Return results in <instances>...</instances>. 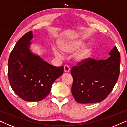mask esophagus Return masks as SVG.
<instances>
[{
  "label": "esophagus",
  "mask_w": 127,
  "mask_h": 127,
  "mask_svg": "<svg viewBox=\"0 0 127 127\" xmlns=\"http://www.w3.org/2000/svg\"><path fill=\"white\" fill-rule=\"evenodd\" d=\"M64 69L65 72H68L70 71V67L68 65H65L64 67Z\"/></svg>",
  "instance_id": "esophagus-1"
}]
</instances>
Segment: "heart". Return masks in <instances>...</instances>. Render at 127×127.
<instances>
[{"label": "heart", "mask_w": 127, "mask_h": 127, "mask_svg": "<svg viewBox=\"0 0 127 127\" xmlns=\"http://www.w3.org/2000/svg\"><path fill=\"white\" fill-rule=\"evenodd\" d=\"M83 45L82 40L79 39L65 40L60 43V48L65 53H71L75 52ZM91 48L89 46L84 47L74 55V59L77 62H82L88 58L91 53ZM53 51L56 56L63 57L64 54L57 47H53Z\"/></svg>", "instance_id": "obj_1"}]
</instances>
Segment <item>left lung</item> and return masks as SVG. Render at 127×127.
I'll list each match as a JSON object with an SVG mask.
<instances>
[{
    "mask_svg": "<svg viewBox=\"0 0 127 127\" xmlns=\"http://www.w3.org/2000/svg\"><path fill=\"white\" fill-rule=\"evenodd\" d=\"M109 55L106 60L88 58L72 67L71 92L77 102L99 103L110 94L119 78L120 55L116 46Z\"/></svg>",
    "mask_w": 127,
    "mask_h": 127,
    "instance_id": "8db88e82",
    "label": "left lung"
}]
</instances>
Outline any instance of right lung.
<instances>
[{"instance_id": "add662e5", "label": "right lung", "mask_w": 127, "mask_h": 127, "mask_svg": "<svg viewBox=\"0 0 127 127\" xmlns=\"http://www.w3.org/2000/svg\"><path fill=\"white\" fill-rule=\"evenodd\" d=\"M33 38L30 31L17 42L8 61V77L11 88L27 102L42 100L50 92L52 84L64 72V67H55L30 50Z\"/></svg>"}]
</instances>
